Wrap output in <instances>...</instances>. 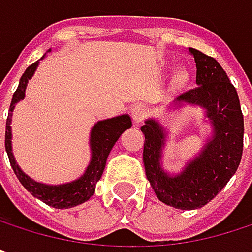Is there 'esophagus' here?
Wrapping results in <instances>:
<instances>
[{
  "mask_svg": "<svg viewBox=\"0 0 252 252\" xmlns=\"http://www.w3.org/2000/svg\"><path fill=\"white\" fill-rule=\"evenodd\" d=\"M146 115H147V108L144 105H141V103L140 105H135L131 109V117H132V120H134L135 124H140L146 118Z\"/></svg>",
  "mask_w": 252,
  "mask_h": 252,
  "instance_id": "esophagus-1",
  "label": "esophagus"
}]
</instances>
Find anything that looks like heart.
<instances>
[{"mask_svg":"<svg viewBox=\"0 0 252 252\" xmlns=\"http://www.w3.org/2000/svg\"><path fill=\"white\" fill-rule=\"evenodd\" d=\"M179 78H184V74H179Z\"/></svg>","mask_w":252,"mask_h":252,"instance_id":"1","label":"heart"}]
</instances>
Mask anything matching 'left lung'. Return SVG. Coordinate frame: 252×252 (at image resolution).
Returning <instances> with one entry per match:
<instances>
[{
  "instance_id": "8db88e82",
  "label": "left lung",
  "mask_w": 252,
  "mask_h": 252,
  "mask_svg": "<svg viewBox=\"0 0 252 252\" xmlns=\"http://www.w3.org/2000/svg\"><path fill=\"white\" fill-rule=\"evenodd\" d=\"M189 52L197 67V87L176 100L206 109L215 129L213 138L179 175L168 176L160 168L165 141L162 126L153 120L141 126L146 176L162 203L181 210L200 209L213 200L236 172L244 149V117L236 89L213 57L194 48H189Z\"/></svg>"
}]
</instances>
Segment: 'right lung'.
I'll return each mask as SVG.
<instances>
[{"mask_svg": "<svg viewBox=\"0 0 252 252\" xmlns=\"http://www.w3.org/2000/svg\"><path fill=\"white\" fill-rule=\"evenodd\" d=\"M37 64H39V61L33 63L32 65H29L26 68V71L20 78L19 87L13 94V100L10 105V112H8V118H7V124H5V150H7L10 165H11L14 174L30 194H33L36 198L42 200L45 204L52 206L55 209H70V207H74L77 204L87 201L93 195L96 184L103 174L108 155L112 150L117 140L120 138V135L131 126V120L128 115H121V117L99 121L97 124H94L93 129H92V137H90L92 160L86 169V174L80 179H77L74 182H70V184L54 185V187L34 182L32 178L25 175L20 171V168L16 165L14 156L11 153V126H10V123H11V112L14 109V105L25 97L26 84H27L29 78L33 76Z\"/></svg>", "mask_w": 252, "mask_h": 252, "instance_id": "obj_1", "label": "right lung"}]
</instances>
